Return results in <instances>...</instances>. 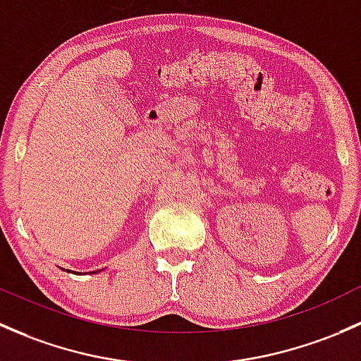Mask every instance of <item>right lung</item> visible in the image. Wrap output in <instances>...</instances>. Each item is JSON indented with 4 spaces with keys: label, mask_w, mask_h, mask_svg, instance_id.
Wrapping results in <instances>:
<instances>
[{
    "label": "right lung",
    "mask_w": 361,
    "mask_h": 361,
    "mask_svg": "<svg viewBox=\"0 0 361 361\" xmlns=\"http://www.w3.org/2000/svg\"><path fill=\"white\" fill-rule=\"evenodd\" d=\"M92 273H97V271H92Z\"/></svg>",
    "instance_id": "add662e5"
}]
</instances>
